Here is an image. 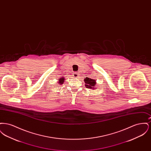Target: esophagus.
<instances>
[{"label": "esophagus", "mask_w": 151, "mask_h": 151, "mask_svg": "<svg viewBox=\"0 0 151 151\" xmlns=\"http://www.w3.org/2000/svg\"><path fill=\"white\" fill-rule=\"evenodd\" d=\"M79 74L77 73V72H74L73 73V76H74V78H78V75Z\"/></svg>", "instance_id": "esophagus-1"}]
</instances>
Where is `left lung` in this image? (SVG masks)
I'll return each instance as SVG.
<instances>
[{
    "mask_svg": "<svg viewBox=\"0 0 151 151\" xmlns=\"http://www.w3.org/2000/svg\"><path fill=\"white\" fill-rule=\"evenodd\" d=\"M84 82L86 83L85 86L88 88L94 89L95 88V87L96 86V80L93 79L86 78V79H84Z\"/></svg>",
    "mask_w": 151,
    "mask_h": 151,
    "instance_id": "left-lung-1",
    "label": "left lung"
}]
</instances>
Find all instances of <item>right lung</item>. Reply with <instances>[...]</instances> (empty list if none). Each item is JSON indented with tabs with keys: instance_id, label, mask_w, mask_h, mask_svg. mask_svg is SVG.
<instances>
[{
	"instance_id": "add662e5",
	"label": "right lung",
	"mask_w": 151,
	"mask_h": 151,
	"mask_svg": "<svg viewBox=\"0 0 151 151\" xmlns=\"http://www.w3.org/2000/svg\"><path fill=\"white\" fill-rule=\"evenodd\" d=\"M58 80H59V83H59L60 84H63V82L65 81V79H64L63 78H60V79H58Z\"/></svg>"
}]
</instances>
